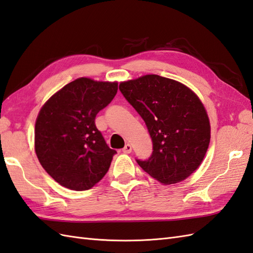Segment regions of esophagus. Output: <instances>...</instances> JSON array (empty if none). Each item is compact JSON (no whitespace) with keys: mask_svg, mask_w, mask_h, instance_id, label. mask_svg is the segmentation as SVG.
I'll return each instance as SVG.
<instances>
[{"mask_svg":"<svg viewBox=\"0 0 253 253\" xmlns=\"http://www.w3.org/2000/svg\"><path fill=\"white\" fill-rule=\"evenodd\" d=\"M122 151H123V153H125V154H130L131 151H132V146H131L130 144H126V145L125 146V148L122 149Z\"/></svg>","mask_w":253,"mask_h":253,"instance_id":"34e87169","label":"esophagus"}]
</instances>
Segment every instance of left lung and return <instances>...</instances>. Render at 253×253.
Returning <instances> with one entry per match:
<instances>
[{"mask_svg": "<svg viewBox=\"0 0 253 253\" xmlns=\"http://www.w3.org/2000/svg\"><path fill=\"white\" fill-rule=\"evenodd\" d=\"M119 89L143 118L153 141V154L147 160L136 159L138 166L165 185L197 170L210 143L209 118L197 95L157 75L121 82Z\"/></svg>", "mask_w": 253, "mask_h": 253, "instance_id": "1", "label": "left lung"}]
</instances>
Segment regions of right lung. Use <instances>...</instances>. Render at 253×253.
<instances>
[{
  "label": "right lung",
  "mask_w": 253,
  "mask_h": 253,
  "mask_svg": "<svg viewBox=\"0 0 253 253\" xmlns=\"http://www.w3.org/2000/svg\"><path fill=\"white\" fill-rule=\"evenodd\" d=\"M117 91V82L79 78L56 92L39 112L36 154L43 169L61 186L87 190L107 173L117 151L106 144L95 118Z\"/></svg>",
  "instance_id": "obj_1"
}]
</instances>
